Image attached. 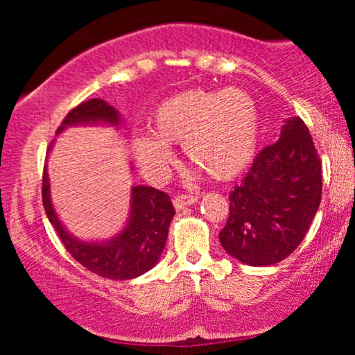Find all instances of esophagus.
Listing matches in <instances>:
<instances>
[{
  "label": "esophagus",
  "instance_id": "obj_1",
  "mask_svg": "<svg viewBox=\"0 0 355 355\" xmlns=\"http://www.w3.org/2000/svg\"><path fill=\"white\" fill-rule=\"evenodd\" d=\"M197 200L198 197H195V195H177V197L173 198V207L177 210H182L185 209V207L197 203Z\"/></svg>",
  "mask_w": 355,
  "mask_h": 355
}]
</instances>
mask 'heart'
Instances as JSON below:
<instances>
[{"mask_svg":"<svg viewBox=\"0 0 355 355\" xmlns=\"http://www.w3.org/2000/svg\"><path fill=\"white\" fill-rule=\"evenodd\" d=\"M148 128L150 135L132 140V152L146 177L165 178L173 162L170 146L182 145L191 165L214 180L229 182L254 162L260 115L254 96L242 88L187 89L155 108Z\"/></svg>","mask_w":355,"mask_h":355,"instance_id":"heart-1","label":"heart"}]
</instances>
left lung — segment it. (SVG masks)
<instances>
[{"instance_id": "left-lung-1", "label": "left lung", "mask_w": 355, "mask_h": 355, "mask_svg": "<svg viewBox=\"0 0 355 355\" xmlns=\"http://www.w3.org/2000/svg\"><path fill=\"white\" fill-rule=\"evenodd\" d=\"M320 197V158L304 121L291 116L279 140L257 155L247 177L232 190L220 243L247 266L279 263L300 245Z\"/></svg>"}]
</instances>
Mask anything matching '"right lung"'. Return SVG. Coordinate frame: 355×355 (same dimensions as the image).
<instances>
[{"mask_svg":"<svg viewBox=\"0 0 355 355\" xmlns=\"http://www.w3.org/2000/svg\"><path fill=\"white\" fill-rule=\"evenodd\" d=\"M110 125L120 128L121 115L105 100L93 98L73 108L61 126L60 135L68 126ZM53 144L48 148L51 150ZM43 205L46 217L73 259L93 274L112 280H130L144 275L160 260L165 248L168 227L175 209L168 195L153 187L135 185L130 193V215L120 234L108 240H80L70 234L55 211L50 193V177L43 172Z\"/></svg>","mask_w":355,"mask_h":355,"instance_id":"obj_1","label":"right lung"}]
</instances>
